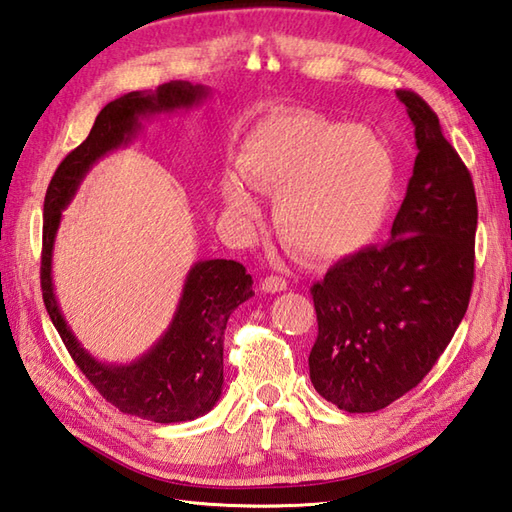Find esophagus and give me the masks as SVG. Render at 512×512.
<instances>
[{
	"mask_svg": "<svg viewBox=\"0 0 512 512\" xmlns=\"http://www.w3.org/2000/svg\"><path fill=\"white\" fill-rule=\"evenodd\" d=\"M287 280L280 278V276H267L260 280V289L265 293H280V291H287Z\"/></svg>",
	"mask_w": 512,
	"mask_h": 512,
	"instance_id": "34e87169",
	"label": "esophagus"
}]
</instances>
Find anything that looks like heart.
<instances>
[{"mask_svg": "<svg viewBox=\"0 0 512 512\" xmlns=\"http://www.w3.org/2000/svg\"><path fill=\"white\" fill-rule=\"evenodd\" d=\"M236 166L252 188L276 192L280 238L313 260L366 249L388 221L396 195V162L379 133L309 113L260 122L245 138ZM242 182L227 177L223 199L238 217L252 219L256 203Z\"/></svg>", "mask_w": 512, "mask_h": 512, "instance_id": "1", "label": "heart"}]
</instances>
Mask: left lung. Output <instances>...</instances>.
I'll use <instances>...</instances> for the list:
<instances>
[{
    "label": "left lung",
    "mask_w": 512,
    "mask_h": 512,
    "mask_svg": "<svg viewBox=\"0 0 512 512\" xmlns=\"http://www.w3.org/2000/svg\"><path fill=\"white\" fill-rule=\"evenodd\" d=\"M414 124L416 162L390 241L339 260L311 289L313 388L350 414L401 399L434 368L467 313L478 201L471 173L414 92H396Z\"/></svg>",
    "instance_id": "8db88e82"
}]
</instances>
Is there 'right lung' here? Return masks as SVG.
Wrapping results in <instances>:
<instances>
[{
  "mask_svg": "<svg viewBox=\"0 0 512 512\" xmlns=\"http://www.w3.org/2000/svg\"><path fill=\"white\" fill-rule=\"evenodd\" d=\"M206 85L170 81L155 92H131L105 105L87 140L56 168L43 203L41 289L50 320L76 366L120 412L153 423H184L208 414L223 392V333L236 306L254 295V280L236 260H199L190 267L173 320L162 337L131 363L96 359L78 342L56 300L52 254L63 210L100 157L131 144L142 122L201 105Z\"/></svg>",
  "mask_w": 512,
  "mask_h": 512,
  "instance_id": "add662e5",
  "label": "right lung"
}]
</instances>
